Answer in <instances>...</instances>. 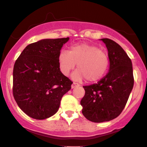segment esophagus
<instances>
[{"label": "esophagus", "mask_w": 147, "mask_h": 147, "mask_svg": "<svg viewBox=\"0 0 147 147\" xmlns=\"http://www.w3.org/2000/svg\"><path fill=\"white\" fill-rule=\"evenodd\" d=\"M79 84H76V83H73L72 84V86H71V88L72 89L73 88H75L76 87V86H79Z\"/></svg>", "instance_id": "obj_1"}]
</instances>
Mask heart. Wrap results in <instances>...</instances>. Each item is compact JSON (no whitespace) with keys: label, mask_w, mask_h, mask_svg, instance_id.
Masks as SVG:
<instances>
[{"label":"heart","mask_w":147,"mask_h":147,"mask_svg":"<svg viewBox=\"0 0 147 147\" xmlns=\"http://www.w3.org/2000/svg\"><path fill=\"white\" fill-rule=\"evenodd\" d=\"M58 63L61 72L65 76H68L77 63L79 69L72 73V78L75 81L86 79L88 82H95L106 74L109 60L98 46L82 43L72 45L69 51L61 50Z\"/></svg>","instance_id":"b5f03b06"}]
</instances>
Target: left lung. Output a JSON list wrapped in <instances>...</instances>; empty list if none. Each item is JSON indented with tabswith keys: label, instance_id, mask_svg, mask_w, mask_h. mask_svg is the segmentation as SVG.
Listing matches in <instances>:
<instances>
[{
	"label": "left lung",
	"instance_id": "left-lung-1",
	"mask_svg": "<svg viewBox=\"0 0 147 147\" xmlns=\"http://www.w3.org/2000/svg\"><path fill=\"white\" fill-rule=\"evenodd\" d=\"M105 43L109 59V70L97 83L83 86L85 95L81 100L82 113L93 122L112 120L120 115L132 90V62L118 43L101 38Z\"/></svg>",
	"mask_w": 147,
	"mask_h": 147
}]
</instances>
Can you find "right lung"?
I'll return each instance as SVG.
<instances>
[{"mask_svg":"<svg viewBox=\"0 0 147 147\" xmlns=\"http://www.w3.org/2000/svg\"><path fill=\"white\" fill-rule=\"evenodd\" d=\"M69 37L45 38L26 46L15 62L13 95L25 114L44 119L58 111L72 82L61 72L59 54Z\"/></svg>","mask_w":147,"mask_h":147,"instance_id":"1","label":"right lung"}]
</instances>
